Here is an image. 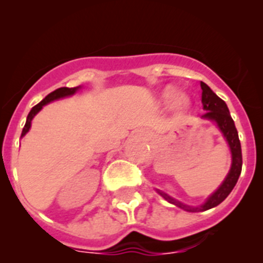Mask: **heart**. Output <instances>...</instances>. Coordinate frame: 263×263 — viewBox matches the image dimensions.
I'll return each mask as SVG.
<instances>
[{
    "label": "heart",
    "instance_id": "b5f03b06",
    "mask_svg": "<svg viewBox=\"0 0 263 263\" xmlns=\"http://www.w3.org/2000/svg\"><path fill=\"white\" fill-rule=\"evenodd\" d=\"M166 98H169V99H172V98H173L174 97V95H173V92H172V91H168V92H166Z\"/></svg>",
    "mask_w": 263,
    "mask_h": 263
}]
</instances>
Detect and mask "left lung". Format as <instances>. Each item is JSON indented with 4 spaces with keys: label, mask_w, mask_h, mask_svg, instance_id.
Here are the masks:
<instances>
[{
    "label": "left lung",
    "mask_w": 263,
    "mask_h": 263,
    "mask_svg": "<svg viewBox=\"0 0 263 263\" xmlns=\"http://www.w3.org/2000/svg\"><path fill=\"white\" fill-rule=\"evenodd\" d=\"M201 89H202L201 102H202L203 109L208 110V112L202 116V118L211 119V121L216 122L217 127H219L220 131L222 132L224 137L227 139L228 144H229L230 151H232L233 163H232V168H230L229 174H228V177L225 178V181L222 182V184L215 191L203 205L197 206V208H191V206L183 205L182 202L174 200L173 197L168 196L166 193L161 192V191H158V192L160 193V195L163 196L168 202L173 203V205L178 206V208H181L185 211H191V213L206 211L209 210V209H213L215 206L219 205V203H221L222 201L229 196V193L232 192L234 185L237 184L238 178H239L240 176V172H242V163H243L242 147H240L238 131L237 128H235L234 121H233L232 116H230L227 104H225L224 100L220 99L213 90H211L210 87L202 81H201Z\"/></svg>",
    "instance_id": "8db88e82"
}]
</instances>
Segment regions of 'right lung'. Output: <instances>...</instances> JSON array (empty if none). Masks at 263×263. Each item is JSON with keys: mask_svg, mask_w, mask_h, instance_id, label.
Listing matches in <instances>:
<instances>
[{"mask_svg": "<svg viewBox=\"0 0 263 263\" xmlns=\"http://www.w3.org/2000/svg\"><path fill=\"white\" fill-rule=\"evenodd\" d=\"M78 89H79V86L78 87H60V89H55L54 91L49 92V94L47 95V97L44 98L41 103H39V104L34 105V107L31 108L30 112H29L28 118H26V123H25V126H24L23 132H21V136H24V135L29 131V128H30V126H31V119H33L34 116H35L36 113H38L39 110L43 108V105L48 104L49 102H53V100H55V99H60V98L70 97V95L75 94L76 90Z\"/></svg>", "mask_w": 263, "mask_h": 263, "instance_id": "obj_1", "label": "right lung"}]
</instances>
